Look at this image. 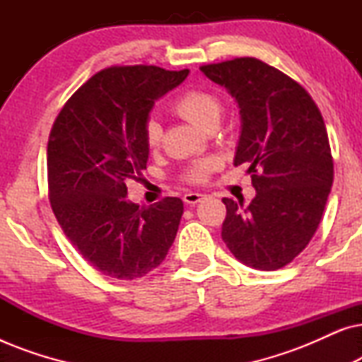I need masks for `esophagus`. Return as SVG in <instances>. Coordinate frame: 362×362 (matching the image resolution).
Wrapping results in <instances>:
<instances>
[{"label":"esophagus","mask_w":362,"mask_h":362,"mask_svg":"<svg viewBox=\"0 0 362 362\" xmlns=\"http://www.w3.org/2000/svg\"><path fill=\"white\" fill-rule=\"evenodd\" d=\"M201 199H204V194H199V192H186L185 197H182L186 204H197Z\"/></svg>","instance_id":"esophagus-1"}]
</instances>
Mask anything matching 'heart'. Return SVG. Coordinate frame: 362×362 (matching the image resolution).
I'll list each match as a JSON object with an SVG mask.
<instances>
[{"instance_id": "heart-1", "label": "heart", "mask_w": 362, "mask_h": 362, "mask_svg": "<svg viewBox=\"0 0 362 362\" xmlns=\"http://www.w3.org/2000/svg\"><path fill=\"white\" fill-rule=\"evenodd\" d=\"M173 112L186 118L192 125L202 128V130H211L219 123L224 105L222 100L214 92L206 90V88H187L181 92L175 100H173ZM143 138H145L146 146L150 150H158L163 140V128L156 118H148L143 127ZM217 161L212 158L197 161L191 165L185 171V180L187 182H204L212 171L216 170Z\"/></svg>"}]
</instances>
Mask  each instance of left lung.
I'll list each match as a JSON object with an SVG mask.
<instances>
[{
    "instance_id": "8db88e82",
    "label": "left lung",
    "mask_w": 362,
    "mask_h": 362,
    "mask_svg": "<svg viewBox=\"0 0 362 362\" xmlns=\"http://www.w3.org/2000/svg\"><path fill=\"white\" fill-rule=\"evenodd\" d=\"M240 108L234 165H249V206L224 197L222 240L237 260L279 270L308 245L333 185V156L321 112L298 82L255 57L199 67Z\"/></svg>"
}]
</instances>
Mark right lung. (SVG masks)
<instances>
[{
    "label": "right lung",
    "instance_id": "right-lung-1",
    "mask_svg": "<svg viewBox=\"0 0 362 362\" xmlns=\"http://www.w3.org/2000/svg\"><path fill=\"white\" fill-rule=\"evenodd\" d=\"M189 71L112 66L78 87L47 141L54 216L78 254L103 275L133 280L165 260L182 216L180 197L148 207L127 201V181L146 168L143 127L161 95Z\"/></svg>",
    "mask_w": 362,
    "mask_h": 362
}]
</instances>
